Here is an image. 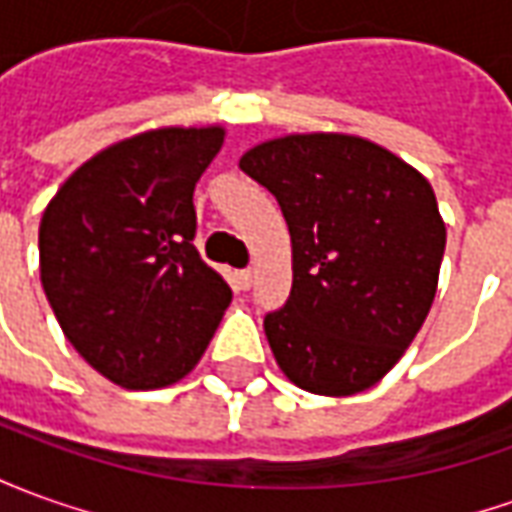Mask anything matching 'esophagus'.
<instances>
[{
	"mask_svg": "<svg viewBox=\"0 0 512 512\" xmlns=\"http://www.w3.org/2000/svg\"><path fill=\"white\" fill-rule=\"evenodd\" d=\"M236 284H239V290H250L253 287V270H239L236 273Z\"/></svg>",
	"mask_w": 512,
	"mask_h": 512,
	"instance_id": "1",
	"label": "esophagus"
}]
</instances>
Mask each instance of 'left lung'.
Wrapping results in <instances>:
<instances>
[{"mask_svg": "<svg viewBox=\"0 0 512 512\" xmlns=\"http://www.w3.org/2000/svg\"><path fill=\"white\" fill-rule=\"evenodd\" d=\"M273 192L292 239V292L264 317L278 368L315 396L393 370L438 292L446 222L424 175L348 133H290L239 158Z\"/></svg>", "mask_w": 512, "mask_h": 512, "instance_id": "left-lung-1", "label": "left lung"}]
</instances>
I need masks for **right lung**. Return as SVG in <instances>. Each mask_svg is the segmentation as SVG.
Masks as SVG:
<instances>
[{"instance_id": "1", "label": "right lung", "mask_w": 512, "mask_h": 512, "mask_svg": "<svg viewBox=\"0 0 512 512\" xmlns=\"http://www.w3.org/2000/svg\"><path fill=\"white\" fill-rule=\"evenodd\" d=\"M225 128H155L74 169L38 225L41 287L108 382L158 390L206 354L231 287L195 248V183Z\"/></svg>"}]
</instances>
